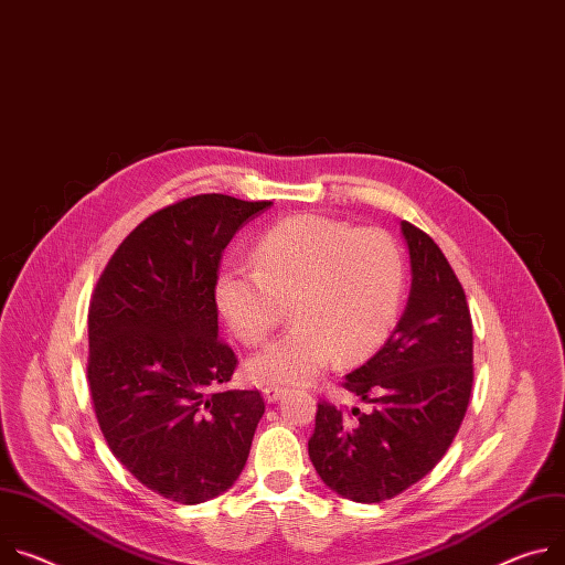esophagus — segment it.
<instances>
[{
  "instance_id": "obj_1",
  "label": "esophagus",
  "mask_w": 565,
  "mask_h": 565,
  "mask_svg": "<svg viewBox=\"0 0 565 565\" xmlns=\"http://www.w3.org/2000/svg\"><path fill=\"white\" fill-rule=\"evenodd\" d=\"M262 394H264V398H266L268 403H275V401H279V398L286 394V387H279V385H266V387L262 390Z\"/></svg>"
}]
</instances>
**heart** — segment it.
I'll list each match as a JSON object with an SVG mask.
<instances>
[{
  "mask_svg": "<svg viewBox=\"0 0 565 565\" xmlns=\"http://www.w3.org/2000/svg\"><path fill=\"white\" fill-rule=\"evenodd\" d=\"M252 266H225L216 309L243 344L264 342L290 303L292 329L254 353L245 374L259 385H303L338 365H358L394 329L405 288L403 256L381 230L299 214L268 227Z\"/></svg>",
  "mask_w": 565,
  "mask_h": 565,
  "instance_id": "1",
  "label": "heart"
}]
</instances>
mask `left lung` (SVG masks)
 <instances>
[{"instance_id": "1", "label": "left lung", "mask_w": 565, "mask_h": 565, "mask_svg": "<svg viewBox=\"0 0 565 565\" xmlns=\"http://www.w3.org/2000/svg\"><path fill=\"white\" fill-rule=\"evenodd\" d=\"M409 254L405 311L379 353L344 376L372 403L347 417L318 403L309 457L322 482L355 502H381L428 476L452 444L473 387V324L450 264L437 243L401 221Z\"/></svg>"}]
</instances>
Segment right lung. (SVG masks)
<instances>
[{"label": "right lung", "mask_w": 565, "mask_h": 565, "mask_svg": "<svg viewBox=\"0 0 565 565\" xmlns=\"http://www.w3.org/2000/svg\"><path fill=\"white\" fill-rule=\"evenodd\" d=\"M273 202L180 200L139 223L100 275L87 316V381L110 450L180 504L241 476L266 405L227 390L236 355L218 340L214 284L232 236Z\"/></svg>", "instance_id": "1"}]
</instances>
